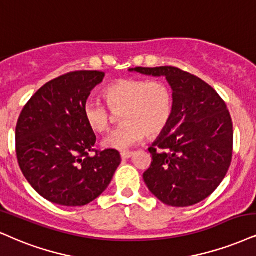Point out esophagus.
<instances>
[{
	"mask_svg": "<svg viewBox=\"0 0 256 256\" xmlns=\"http://www.w3.org/2000/svg\"><path fill=\"white\" fill-rule=\"evenodd\" d=\"M133 152H122L121 153V158L122 159H129V158L133 156Z\"/></svg>",
	"mask_w": 256,
	"mask_h": 256,
	"instance_id": "esophagus-1",
	"label": "esophagus"
}]
</instances>
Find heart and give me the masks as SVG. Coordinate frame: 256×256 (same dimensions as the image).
I'll list each match as a JSON object with an SVG mask.
<instances>
[{
    "label": "heart",
    "mask_w": 256,
    "mask_h": 256,
    "mask_svg": "<svg viewBox=\"0 0 256 256\" xmlns=\"http://www.w3.org/2000/svg\"><path fill=\"white\" fill-rule=\"evenodd\" d=\"M108 106L89 98L83 106V116L91 130L103 133L120 114L123 122L106 135L103 147L123 150L142 140L144 134L156 138L165 130L173 114V94L162 80L123 78L104 90Z\"/></svg>",
    "instance_id": "heart-1"
}]
</instances>
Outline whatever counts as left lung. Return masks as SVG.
Returning a JSON list of instances; mask_svg holds the SVG:
<instances>
[{"mask_svg": "<svg viewBox=\"0 0 256 256\" xmlns=\"http://www.w3.org/2000/svg\"><path fill=\"white\" fill-rule=\"evenodd\" d=\"M166 77L173 90V114L148 148L152 165L144 173L148 190L171 206H190L209 197L232 158V121L224 100L200 78L173 66L129 68Z\"/></svg>", "mask_w": 256, "mask_h": 256, "instance_id": "8db88e82", "label": "left lung"}]
</instances>
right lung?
I'll list each match as a JSON object with an SVG mask.
<instances>
[{
	"label": "right lung",
	"instance_id": "add662e5",
	"mask_svg": "<svg viewBox=\"0 0 256 256\" xmlns=\"http://www.w3.org/2000/svg\"><path fill=\"white\" fill-rule=\"evenodd\" d=\"M104 76L74 71L48 82L32 96L18 120V166L32 188L52 203L89 204L108 188L121 164L116 150H94L96 135L83 116L85 100Z\"/></svg>",
	"mask_w": 256,
	"mask_h": 256
}]
</instances>
